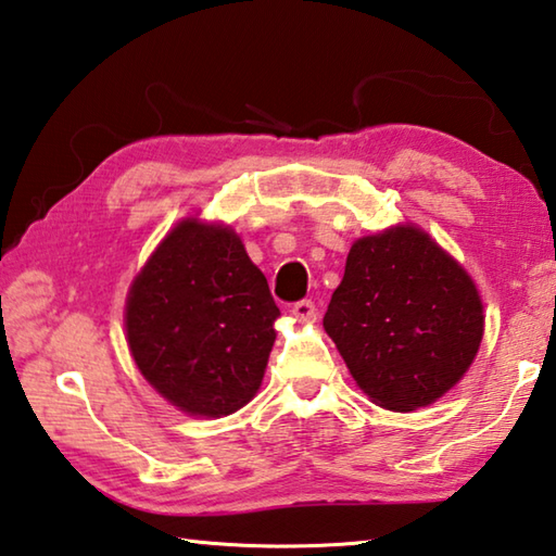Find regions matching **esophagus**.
<instances>
[{
	"mask_svg": "<svg viewBox=\"0 0 556 556\" xmlns=\"http://www.w3.org/2000/svg\"><path fill=\"white\" fill-rule=\"evenodd\" d=\"M291 316H294L301 323H313V320H316L318 313H316V306H313V301L304 299V301H296V304L291 306Z\"/></svg>",
	"mask_w": 556,
	"mask_h": 556,
	"instance_id": "34e87169",
	"label": "esophagus"
}]
</instances>
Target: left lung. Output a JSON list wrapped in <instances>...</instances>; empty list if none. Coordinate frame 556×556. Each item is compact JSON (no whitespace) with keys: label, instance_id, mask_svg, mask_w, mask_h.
I'll use <instances>...</instances> for the list:
<instances>
[{"label":"left lung","instance_id":"8db88e82","mask_svg":"<svg viewBox=\"0 0 556 556\" xmlns=\"http://www.w3.org/2000/svg\"><path fill=\"white\" fill-rule=\"evenodd\" d=\"M323 328L377 406L408 413L445 396L469 369L483 304L467 269L406 224L355 240Z\"/></svg>","mask_w":556,"mask_h":556}]
</instances>
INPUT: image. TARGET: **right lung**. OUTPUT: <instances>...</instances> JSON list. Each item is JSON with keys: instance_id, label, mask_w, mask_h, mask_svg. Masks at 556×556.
<instances>
[{"instance_id": "right-lung-1", "label": "right lung", "mask_w": 556, "mask_h": 556, "mask_svg": "<svg viewBox=\"0 0 556 556\" xmlns=\"http://www.w3.org/2000/svg\"><path fill=\"white\" fill-rule=\"evenodd\" d=\"M279 308L233 228L185 218L130 285L126 340L150 387L189 416H230L255 396Z\"/></svg>"}]
</instances>
